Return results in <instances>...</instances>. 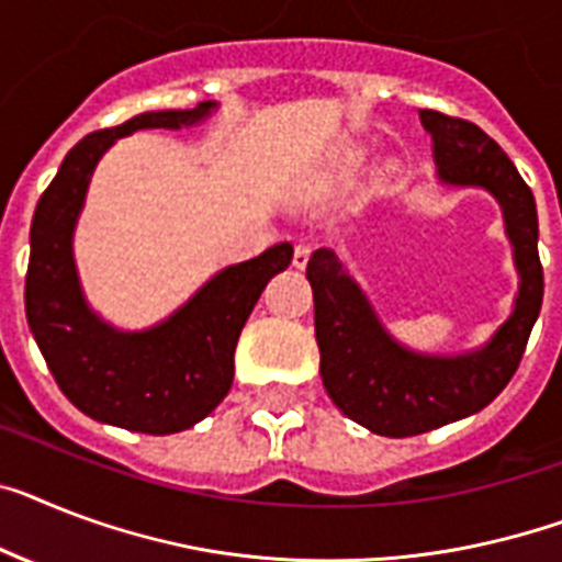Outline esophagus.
<instances>
[{
	"label": "esophagus",
	"mask_w": 562,
	"mask_h": 562,
	"mask_svg": "<svg viewBox=\"0 0 562 562\" xmlns=\"http://www.w3.org/2000/svg\"><path fill=\"white\" fill-rule=\"evenodd\" d=\"M310 252H313V249H310L307 244H299V247H295V252H292V267L304 270V267H307V261H310Z\"/></svg>",
	"instance_id": "34e87169"
}]
</instances>
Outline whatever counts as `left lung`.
<instances>
[{"label": "left lung", "mask_w": 562, "mask_h": 562, "mask_svg": "<svg viewBox=\"0 0 562 562\" xmlns=\"http://www.w3.org/2000/svg\"><path fill=\"white\" fill-rule=\"evenodd\" d=\"M419 117L434 140L439 180L448 187L485 189L497 198L520 292L514 313L480 350L428 356L407 350L384 330L368 295L333 249L310 255L324 387L341 414L393 439L428 434L491 405L520 368L542 307L537 206L520 171L480 125L430 109H422Z\"/></svg>", "instance_id": "obj_1"}]
</instances>
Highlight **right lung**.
Returning <instances> with one entry per match:
<instances>
[{"label":"right lung","instance_id":"add662e5","mask_svg":"<svg viewBox=\"0 0 562 562\" xmlns=\"http://www.w3.org/2000/svg\"><path fill=\"white\" fill-rule=\"evenodd\" d=\"M217 103L187 111H146L123 125L82 137L42 192L31 224L25 315L59 391L82 414L137 434H178L215 411L232 387L235 345L272 276L292 261L276 244L252 261L232 263L166 322L125 333L88 307L74 263V226L88 183L114 140L140 128H187Z\"/></svg>","mask_w":562,"mask_h":562}]
</instances>
